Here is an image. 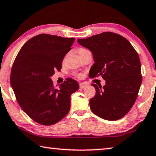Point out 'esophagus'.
I'll return each instance as SVG.
<instances>
[{"label":"esophagus","instance_id":"obj_1","mask_svg":"<svg viewBox=\"0 0 156 156\" xmlns=\"http://www.w3.org/2000/svg\"><path fill=\"white\" fill-rule=\"evenodd\" d=\"M79 87H80V88H81V89H83V88L86 87V85L84 83H80L79 84Z\"/></svg>","mask_w":156,"mask_h":156}]
</instances>
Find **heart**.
<instances>
[{
  "label": "heart",
  "mask_w": 156,
  "mask_h": 156,
  "mask_svg": "<svg viewBox=\"0 0 156 156\" xmlns=\"http://www.w3.org/2000/svg\"><path fill=\"white\" fill-rule=\"evenodd\" d=\"M83 50H86V49H83V48H80V49H79V50H78V51H83Z\"/></svg>",
  "instance_id": "1"
}]
</instances>
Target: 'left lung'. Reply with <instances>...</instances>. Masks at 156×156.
Masks as SVG:
<instances>
[{
    "instance_id": "obj_1",
    "label": "left lung",
    "mask_w": 156,
    "mask_h": 156,
    "mask_svg": "<svg viewBox=\"0 0 156 156\" xmlns=\"http://www.w3.org/2000/svg\"><path fill=\"white\" fill-rule=\"evenodd\" d=\"M77 42L92 54L94 63L90 77L101 75L106 81L103 87L92 84L96 94L90 100L91 110L106 120L122 118L133 107L142 83L137 52L126 38L110 32L78 39Z\"/></svg>"
}]
</instances>
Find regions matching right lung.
<instances>
[{"label":"right lung","instance_id":"right-lung-1","mask_svg":"<svg viewBox=\"0 0 156 156\" xmlns=\"http://www.w3.org/2000/svg\"><path fill=\"white\" fill-rule=\"evenodd\" d=\"M74 38L41 34L28 40L13 64L11 85L22 110L44 126L56 124L69 112L70 96L79 90L73 79L55 88L51 77L60 70Z\"/></svg>","mask_w":156,"mask_h":156}]
</instances>
